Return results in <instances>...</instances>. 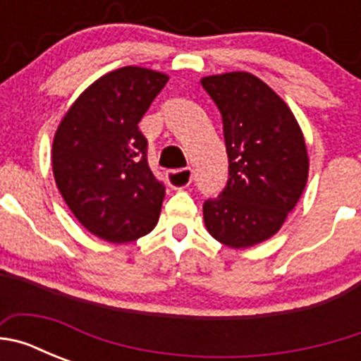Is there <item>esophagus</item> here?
I'll return each instance as SVG.
<instances>
[{
	"label": "esophagus",
	"instance_id": "obj_1",
	"mask_svg": "<svg viewBox=\"0 0 361 361\" xmlns=\"http://www.w3.org/2000/svg\"><path fill=\"white\" fill-rule=\"evenodd\" d=\"M168 180H170L171 188H175V190H183V188L190 186L191 180H193V171H191V168L168 171Z\"/></svg>",
	"mask_w": 361,
	"mask_h": 361
}]
</instances>
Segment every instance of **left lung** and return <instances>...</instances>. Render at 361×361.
I'll return each mask as SVG.
<instances>
[{
	"instance_id": "obj_1",
	"label": "left lung",
	"mask_w": 361,
	"mask_h": 361,
	"mask_svg": "<svg viewBox=\"0 0 361 361\" xmlns=\"http://www.w3.org/2000/svg\"><path fill=\"white\" fill-rule=\"evenodd\" d=\"M219 106L229 178L204 202V224L215 240L244 250L279 233L307 184L309 155L291 108L250 72L200 79Z\"/></svg>"
}]
</instances>
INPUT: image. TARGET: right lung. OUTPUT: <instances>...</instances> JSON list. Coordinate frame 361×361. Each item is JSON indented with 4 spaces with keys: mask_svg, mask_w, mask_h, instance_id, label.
I'll return each mask as SVG.
<instances>
[{
    "mask_svg": "<svg viewBox=\"0 0 361 361\" xmlns=\"http://www.w3.org/2000/svg\"><path fill=\"white\" fill-rule=\"evenodd\" d=\"M168 79L142 66L111 70L73 101L54 133L57 190L73 216L111 244L157 226L164 186L149 170L137 124Z\"/></svg>",
    "mask_w": 361,
    "mask_h": 361,
    "instance_id": "1",
    "label": "right lung"
}]
</instances>
